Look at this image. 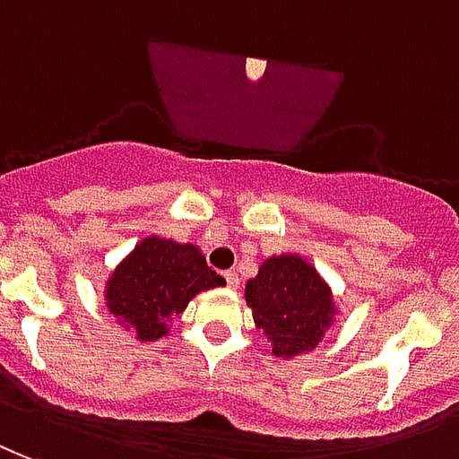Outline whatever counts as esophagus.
Masks as SVG:
<instances>
[{
    "mask_svg": "<svg viewBox=\"0 0 459 459\" xmlns=\"http://www.w3.org/2000/svg\"><path fill=\"white\" fill-rule=\"evenodd\" d=\"M222 276H225L227 286H230V289H237V286H239V276H237L234 271H225Z\"/></svg>",
    "mask_w": 459,
    "mask_h": 459,
    "instance_id": "obj_1",
    "label": "esophagus"
}]
</instances>
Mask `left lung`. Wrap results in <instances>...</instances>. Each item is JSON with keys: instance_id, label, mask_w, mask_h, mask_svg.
I'll return each instance as SVG.
<instances>
[{"instance_id": "8db88e82", "label": "left lung", "mask_w": 459, "mask_h": 459, "mask_svg": "<svg viewBox=\"0 0 459 459\" xmlns=\"http://www.w3.org/2000/svg\"><path fill=\"white\" fill-rule=\"evenodd\" d=\"M254 323L269 337L276 357L313 350L333 323V293L300 256H271L244 290Z\"/></svg>"}]
</instances>
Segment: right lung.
Returning a JSON list of instances; mask_svg holds the SVG:
<instances>
[{"label":"right lung","instance_id":"right-lung-1","mask_svg":"<svg viewBox=\"0 0 459 459\" xmlns=\"http://www.w3.org/2000/svg\"><path fill=\"white\" fill-rule=\"evenodd\" d=\"M225 286L193 244L146 237L107 283V307L139 340H159L200 290Z\"/></svg>","mask_w":459,"mask_h":459}]
</instances>
